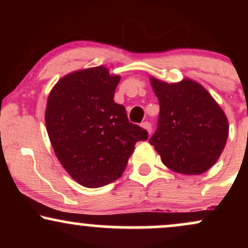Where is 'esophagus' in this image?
I'll list each match as a JSON object with an SVG mask.
<instances>
[{
	"label": "esophagus",
	"mask_w": 248,
	"mask_h": 248,
	"mask_svg": "<svg viewBox=\"0 0 248 248\" xmlns=\"http://www.w3.org/2000/svg\"><path fill=\"white\" fill-rule=\"evenodd\" d=\"M141 127L144 128V129H146L149 134L152 133V124H150V122H148V121L143 122V124H141Z\"/></svg>",
	"instance_id": "1"
}]
</instances>
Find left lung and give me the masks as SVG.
<instances>
[{"label":"left lung","mask_w":248,"mask_h":248,"mask_svg":"<svg viewBox=\"0 0 248 248\" xmlns=\"http://www.w3.org/2000/svg\"><path fill=\"white\" fill-rule=\"evenodd\" d=\"M158 99L157 129L149 143L164 166L183 175H201L223 153L229 121L210 93L191 79L168 84L150 77Z\"/></svg>","instance_id":"obj_1"}]
</instances>
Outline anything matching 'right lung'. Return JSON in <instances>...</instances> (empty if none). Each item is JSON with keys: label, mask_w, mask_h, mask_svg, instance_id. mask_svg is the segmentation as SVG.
Returning a JSON list of instances; mask_svg holds the SVG:
<instances>
[{"label": "right lung", "mask_w": 248, "mask_h": 248, "mask_svg": "<svg viewBox=\"0 0 248 248\" xmlns=\"http://www.w3.org/2000/svg\"><path fill=\"white\" fill-rule=\"evenodd\" d=\"M120 76L104 66L62 77L51 90L45 124L62 168L82 186L100 187L121 177L138 141L148 133L129 122L114 101Z\"/></svg>", "instance_id": "obj_1"}]
</instances>
